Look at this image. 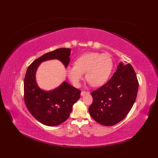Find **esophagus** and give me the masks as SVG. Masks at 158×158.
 <instances>
[{"label": "esophagus", "instance_id": "obj_1", "mask_svg": "<svg viewBox=\"0 0 158 158\" xmlns=\"http://www.w3.org/2000/svg\"><path fill=\"white\" fill-rule=\"evenodd\" d=\"M89 93V92H85V91H82V92H81V95H82V96H83V95H84L85 94H88Z\"/></svg>", "mask_w": 158, "mask_h": 158}]
</instances>
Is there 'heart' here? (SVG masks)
<instances>
[{"mask_svg": "<svg viewBox=\"0 0 158 158\" xmlns=\"http://www.w3.org/2000/svg\"><path fill=\"white\" fill-rule=\"evenodd\" d=\"M75 65L67 69L69 79L76 86L85 78L94 87L102 86L108 80L113 69L111 56L98 52H88L79 56L75 61Z\"/></svg>", "mask_w": 158, "mask_h": 158, "instance_id": "b5f03b06", "label": "heart"}]
</instances>
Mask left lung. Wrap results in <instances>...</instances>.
<instances>
[{"instance_id": "left-lung-1", "label": "left lung", "mask_w": 158, "mask_h": 158, "mask_svg": "<svg viewBox=\"0 0 158 158\" xmlns=\"http://www.w3.org/2000/svg\"><path fill=\"white\" fill-rule=\"evenodd\" d=\"M138 89L135 71L130 64L120 63L108 82L91 93L89 113L104 126H113L125 118L135 103Z\"/></svg>"}]
</instances>
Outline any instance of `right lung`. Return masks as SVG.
<instances>
[{
  "mask_svg": "<svg viewBox=\"0 0 158 158\" xmlns=\"http://www.w3.org/2000/svg\"><path fill=\"white\" fill-rule=\"evenodd\" d=\"M70 55V49H57L35 59L27 69L23 86L26 106L33 117L45 125L57 126L67 120L81 91L66 82L53 90H43L36 83V70L42 62L51 59L60 60L66 68Z\"/></svg>",
  "mask_w": 158,
  "mask_h": 158,
  "instance_id": "1",
  "label": "right lung"
}]
</instances>
